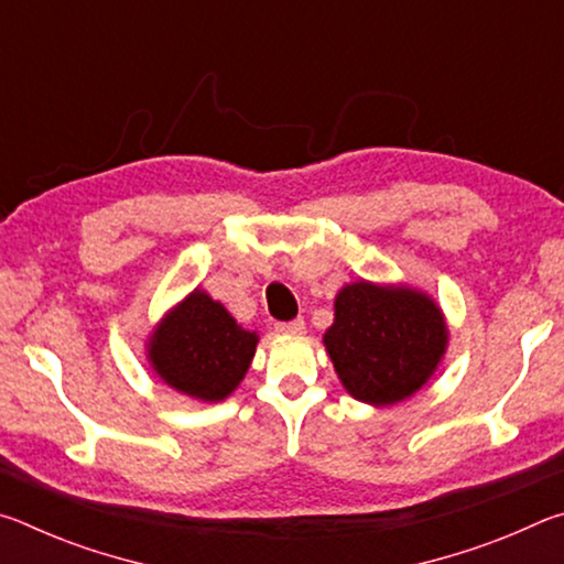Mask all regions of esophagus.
Segmentation results:
<instances>
[{
    "label": "esophagus",
    "instance_id": "esophagus-1",
    "mask_svg": "<svg viewBox=\"0 0 564 564\" xmlns=\"http://www.w3.org/2000/svg\"><path fill=\"white\" fill-rule=\"evenodd\" d=\"M275 330L283 333V336H303V333H305V323H303V318L279 321V323H275Z\"/></svg>",
    "mask_w": 564,
    "mask_h": 564
}]
</instances>
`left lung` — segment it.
<instances>
[{"label":"left lung","mask_w":564,"mask_h":564,"mask_svg":"<svg viewBox=\"0 0 564 564\" xmlns=\"http://www.w3.org/2000/svg\"><path fill=\"white\" fill-rule=\"evenodd\" d=\"M451 328L431 293L408 283L350 281L333 299L323 346L340 386L373 408L413 398L445 358Z\"/></svg>","instance_id":"left-lung-1"}]
</instances>
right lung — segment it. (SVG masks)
I'll use <instances>...</instances> for the list:
<instances>
[{
	"label": "right lung",
	"instance_id": "right-lung-1",
	"mask_svg": "<svg viewBox=\"0 0 564 564\" xmlns=\"http://www.w3.org/2000/svg\"><path fill=\"white\" fill-rule=\"evenodd\" d=\"M259 340L196 285L151 326L144 350L161 383L198 403H218L241 386Z\"/></svg>",
	"mask_w": 564,
	"mask_h": 564
}]
</instances>
